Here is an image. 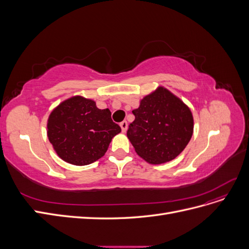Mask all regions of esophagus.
I'll list each match as a JSON object with an SVG mask.
<instances>
[{
	"mask_svg": "<svg viewBox=\"0 0 249 249\" xmlns=\"http://www.w3.org/2000/svg\"><path fill=\"white\" fill-rule=\"evenodd\" d=\"M119 125H120V127H122V131H123L124 133H125V131H126V129H127V123L125 122V120H124V122L120 123Z\"/></svg>",
	"mask_w": 249,
	"mask_h": 249,
	"instance_id": "34e87169",
	"label": "esophagus"
}]
</instances>
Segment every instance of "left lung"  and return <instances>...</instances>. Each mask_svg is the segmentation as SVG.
Masks as SVG:
<instances>
[{
  "label": "left lung",
  "mask_w": 249,
  "mask_h": 249,
  "mask_svg": "<svg viewBox=\"0 0 249 249\" xmlns=\"http://www.w3.org/2000/svg\"><path fill=\"white\" fill-rule=\"evenodd\" d=\"M132 113L135 120L126 136L136 153L150 164L173 160L192 137L190 109L163 87L145 96Z\"/></svg>",
  "instance_id": "8db88e82"
}]
</instances>
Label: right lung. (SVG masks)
<instances>
[{"label":"right lung","instance_id":"obj_1","mask_svg":"<svg viewBox=\"0 0 249 249\" xmlns=\"http://www.w3.org/2000/svg\"><path fill=\"white\" fill-rule=\"evenodd\" d=\"M120 131L109 109L101 110L81 96L60 104L48 120V137L58 156L79 166L102 158Z\"/></svg>","mask_w":249,"mask_h":249}]
</instances>
